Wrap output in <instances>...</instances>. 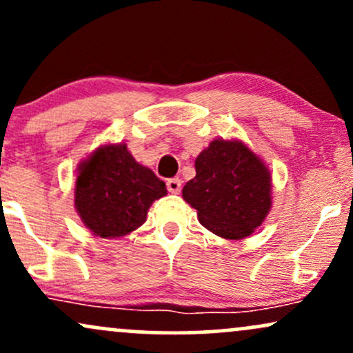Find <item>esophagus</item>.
<instances>
[{"label":"esophagus","instance_id":"esophagus-1","mask_svg":"<svg viewBox=\"0 0 353 353\" xmlns=\"http://www.w3.org/2000/svg\"><path fill=\"white\" fill-rule=\"evenodd\" d=\"M165 185H168L169 192L177 194V192H179V190H181L182 182H181L179 177H172V179H168V182H165Z\"/></svg>","mask_w":353,"mask_h":353}]
</instances>
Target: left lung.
<instances>
[{
  "label": "left lung",
  "instance_id": "8db88e82",
  "mask_svg": "<svg viewBox=\"0 0 353 353\" xmlns=\"http://www.w3.org/2000/svg\"><path fill=\"white\" fill-rule=\"evenodd\" d=\"M269 169L242 141L216 139L196 159V177L182 197L205 229L224 239H244L262 224L270 208Z\"/></svg>",
  "mask_w": 353,
  "mask_h": 353
}]
</instances>
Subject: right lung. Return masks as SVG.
Segmentation results:
<instances>
[{
	"instance_id": "obj_1",
	"label": "right lung",
	"mask_w": 353,
	"mask_h": 353,
	"mask_svg": "<svg viewBox=\"0 0 353 353\" xmlns=\"http://www.w3.org/2000/svg\"><path fill=\"white\" fill-rule=\"evenodd\" d=\"M165 194L164 182L136 163L125 144H106L81 163L74 208L94 236L114 239L143 225L152 202Z\"/></svg>"
}]
</instances>
